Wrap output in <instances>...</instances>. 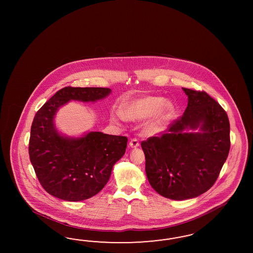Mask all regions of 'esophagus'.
<instances>
[{
  "label": "esophagus",
  "mask_w": 253,
  "mask_h": 253,
  "mask_svg": "<svg viewBox=\"0 0 253 253\" xmlns=\"http://www.w3.org/2000/svg\"><path fill=\"white\" fill-rule=\"evenodd\" d=\"M129 146H130V147H132V148H135V147L139 146V142H138L137 139H135V138L131 139L130 141V143H129Z\"/></svg>",
  "instance_id": "obj_1"
}]
</instances>
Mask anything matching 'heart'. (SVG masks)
<instances>
[{
	"label": "heart",
	"instance_id": "1",
	"mask_svg": "<svg viewBox=\"0 0 253 253\" xmlns=\"http://www.w3.org/2000/svg\"><path fill=\"white\" fill-rule=\"evenodd\" d=\"M173 112V106L170 102L165 101L161 96L147 95L132 100L123 108L124 118L130 121L150 118L144 124L146 132L156 134L164 130Z\"/></svg>",
	"mask_w": 253,
	"mask_h": 253
}]
</instances>
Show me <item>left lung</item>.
Segmentation results:
<instances>
[{
	"mask_svg": "<svg viewBox=\"0 0 253 253\" xmlns=\"http://www.w3.org/2000/svg\"><path fill=\"white\" fill-rule=\"evenodd\" d=\"M188 104L168 130L141 143L149 184L162 197L193 199L208 191L220 174L230 149L226 112L204 91L183 88ZM201 127L200 133H184Z\"/></svg>",
	"mask_w": 253,
	"mask_h": 253,
	"instance_id": "left-lung-1",
	"label": "left lung"
}]
</instances>
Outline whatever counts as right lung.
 I'll return each mask as SVG.
<instances>
[{"label": "right lung", "instance_id": "right-lung-1", "mask_svg": "<svg viewBox=\"0 0 253 253\" xmlns=\"http://www.w3.org/2000/svg\"><path fill=\"white\" fill-rule=\"evenodd\" d=\"M111 92L101 87H64L37 111L32 122L29 154L40 184L46 192L67 201H81L99 193L123 157L128 138L90 131L69 138L55 130L54 117L70 100L94 102Z\"/></svg>", "mask_w": 253, "mask_h": 253}]
</instances>
